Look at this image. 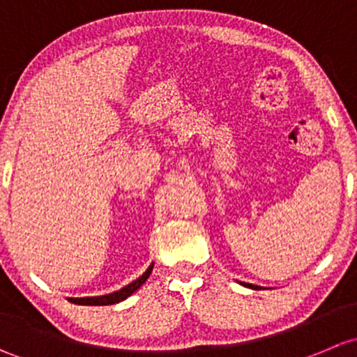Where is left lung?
Returning a JSON list of instances; mask_svg holds the SVG:
<instances>
[{"label":"left lung","instance_id":"1","mask_svg":"<svg viewBox=\"0 0 357 357\" xmlns=\"http://www.w3.org/2000/svg\"><path fill=\"white\" fill-rule=\"evenodd\" d=\"M245 285H248V287H255V285H249V284H245ZM255 289H258V287H255Z\"/></svg>","mask_w":357,"mask_h":357}]
</instances>
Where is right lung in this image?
I'll use <instances>...</instances> for the list:
<instances>
[{
    "label": "right lung",
    "mask_w": 357,
    "mask_h": 357,
    "mask_svg": "<svg viewBox=\"0 0 357 357\" xmlns=\"http://www.w3.org/2000/svg\"><path fill=\"white\" fill-rule=\"evenodd\" d=\"M151 271H153V264L148 268V270L144 271V273H142V277H139L137 280H134L132 284H128L127 287L120 289L119 292L108 294V296L82 297V299H70V301H72V303H75V304H84V306H108V304H116V303H120V301L127 299L128 296H132L135 290L141 287V285L144 284L146 280H148V277L151 275Z\"/></svg>",
    "instance_id": "add662e5"
}]
</instances>
